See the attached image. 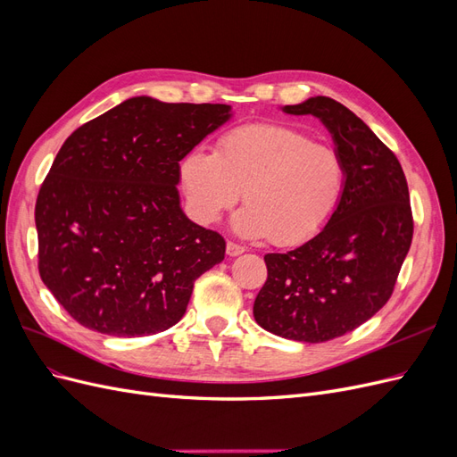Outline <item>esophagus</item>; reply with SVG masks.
Here are the masks:
<instances>
[{"instance_id":"obj_1","label":"esophagus","mask_w":457,"mask_h":457,"mask_svg":"<svg viewBox=\"0 0 457 457\" xmlns=\"http://www.w3.org/2000/svg\"><path fill=\"white\" fill-rule=\"evenodd\" d=\"M245 252V247L240 244H234V242H227V255L228 257H237L242 255Z\"/></svg>"}]
</instances>
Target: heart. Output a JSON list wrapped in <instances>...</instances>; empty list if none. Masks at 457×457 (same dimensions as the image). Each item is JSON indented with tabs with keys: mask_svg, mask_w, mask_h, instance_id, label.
<instances>
[{
	"mask_svg": "<svg viewBox=\"0 0 457 457\" xmlns=\"http://www.w3.org/2000/svg\"><path fill=\"white\" fill-rule=\"evenodd\" d=\"M347 170L339 152L282 123H250L227 131L215 154L195 148L179 163L192 219L213 225L242 195L232 228L245 238L299 245L337 212Z\"/></svg>",
	"mask_w": 457,
	"mask_h": 457,
	"instance_id": "heart-1",
	"label": "heart"
}]
</instances>
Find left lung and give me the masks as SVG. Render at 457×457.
<instances>
[{"mask_svg":"<svg viewBox=\"0 0 457 457\" xmlns=\"http://www.w3.org/2000/svg\"><path fill=\"white\" fill-rule=\"evenodd\" d=\"M282 110L324 123L347 179L337 212L314 238L265 255L269 276L253 316L274 336L322 343L349 334L389 301L411 244L410 192L396 156L347 106L311 96Z\"/></svg>","mask_w":457,"mask_h":457,"instance_id":"left-lung-1","label":"left lung"}]
</instances>
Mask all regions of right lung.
<instances>
[{"instance_id":"obj_1","label":"right lung","mask_w":457,"mask_h":457,"mask_svg":"<svg viewBox=\"0 0 457 457\" xmlns=\"http://www.w3.org/2000/svg\"><path fill=\"white\" fill-rule=\"evenodd\" d=\"M230 116L133 96L64 141L36 202L37 267L76 322L141 337L181 320L225 240L185 215L179 162Z\"/></svg>"}]
</instances>
